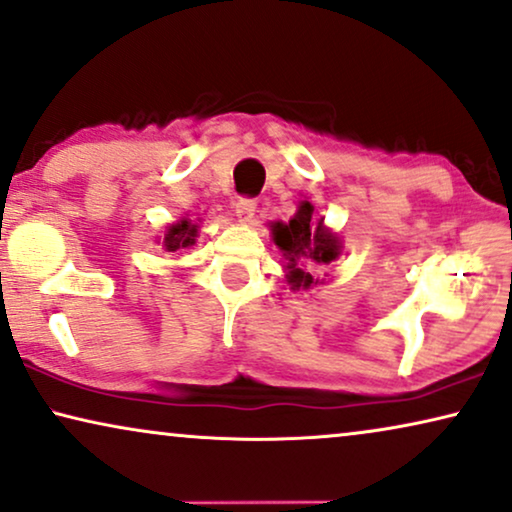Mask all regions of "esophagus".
Masks as SVG:
<instances>
[{"label":"esophagus","instance_id":"esophagus-1","mask_svg":"<svg viewBox=\"0 0 512 512\" xmlns=\"http://www.w3.org/2000/svg\"><path fill=\"white\" fill-rule=\"evenodd\" d=\"M256 207H258V202L254 198H240L235 202L237 219L251 221V219H254V214H256Z\"/></svg>","mask_w":512,"mask_h":512}]
</instances>
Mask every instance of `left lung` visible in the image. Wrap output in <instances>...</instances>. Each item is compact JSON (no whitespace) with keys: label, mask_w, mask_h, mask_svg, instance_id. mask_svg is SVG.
Here are the masks:
<instances>
[{"label":"left lung","mask_w":512,"mask_h":512,"mask_svg":"<svg viewBox=\"0 0 512 512\" xmlns=\"http://www.w3.org/2000/svg\"><path fill=\"white\" fill-rule=\"evenodd\" d=\"M314 207L310 202H300L298 214L289 223H275L272 237L275 244L289 258V282L293 289H310L317 284L305 268H326L340 254V240L331 230L324 228V223H312Z\"/></svg>","instance_id":"1"}]
</instances>
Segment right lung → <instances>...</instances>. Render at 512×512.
<instances>
[{
    "label": "right lung",
    "mask_w": 512,
    "mask_h": 512,
    "mask_svg": "<svg viewBox=\"0 0 512 512\" xmlns=\"http://www.w3.org/2000/svg\"><path fill=\"white\" fill-rule=\"evenodd\" d=\"M195 235H198V226H193L191 221H179L177 226H170L165 235V249L177 251L179 247H191L195 244Z\"/></svg>",
    "instance_id": "1"
}]
</instances>
